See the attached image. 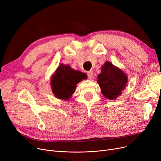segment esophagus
I'll use <instances>...</instances> for the list:
<instances>
[{
    "label": "esophagus",
    "instance_id": "1",
    "mask_svg": "<svg viewBox=\"0 0 161 161\" xmlns=\"http://www.w3.org/2000/svg\"><path fill=\"white\" fill-rule=\"evenodd\" d=\"M87 75H88L89 79H91L92 78V76H93V72H92V70L88 71V72H87Z\"/></svg>",
    "mask_w": 161,
    "mask_h": 161
}]
</instances>
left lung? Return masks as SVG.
<instances>
[{
	"label": "left lung",
	"instance_id": "1",
	"mask_svg": "<svg viewBox=\"0 0 161 161\" xmlns=\"http://www.w3.org/2000/svg\"><path fill=\"white\" fill-rule=\"evenodd\" d=\"M97 79L101 93L110 100L115 99L121 95L128 81L127 75L109 61H106L102 66Z\"/></svg>",
	"mask_w": 161,
	"mask_h": 161
}]
</instances>
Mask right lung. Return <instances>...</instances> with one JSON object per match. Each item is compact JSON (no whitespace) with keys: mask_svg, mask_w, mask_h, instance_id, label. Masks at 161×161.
I'll return each instance as SVG.
<instances>
[{"mask_svg":"<svg viewBox=\"0 0 161 161\" xmlns=\"http://www.w3.org/2000/svg\"><path fill=\"white\" fill-rule=\"evenodd\" d=\"M86 78L85 73L61 64L51 77L52 91L56 98L68 101L75 92L76 85Z\"/></svg>","mask_w":161,"mask_h":161,"instance_id":"1","label":"right lung"}]
</instances>
